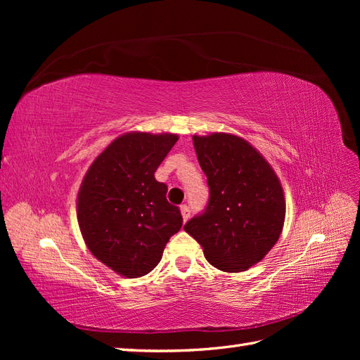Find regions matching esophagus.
Here are the masks:
<instances>
[{
    "mask_svg": "<svg viewBox=\"0 0 360 360\" xmlns=\"http://www.w3.org/2000/svg\"><path fill=\"white\" fill-rule=\"evenodd\" d=\"M180 210H181V216H183V221L186 222L189 217H191V209H189V205H186V204H183V205H180Z\"/></svg>",
    "mask_w": 360,
    "mask_h": 360,
    "instance_id": "34e87169",
    "label": "esophagus"
}]
</instances>
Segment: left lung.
Instances as JSON below:
<instances>
[{"label": "left lung", "mask_w": 360, "mask_h": 360, "mask_svg": "<svg viewBox=\"0 0 360 360\" xmlns=\"http://www.w3.org/2000/svg\"><path fill=\"white\" fill-rule=\"evenodd\" d=\"M209 184L204 212L184 225L212 266L243 271L275 246L285 200L275 171L248 141L230 134L193 138Z\"/></svg>", "instance_id": "1"}]
</instances>
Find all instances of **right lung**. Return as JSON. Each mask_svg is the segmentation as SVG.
<instances>
[{
    "mask_svg": "<svg viewBox=\"0 0 360 360\" xmlns=\"http://www.w3.org/2000/svg\"><path fill=\"white\" fill-rule=\"evenodd\" d=\"M179 136L126 134L91 163L78 193V224L91 254L126 278L153 270L183 225L155 172Z\"/></svg>",
    "mask_w": 360,
    "mask_h": 360,
    "instance_id": "right-lung-1",
    "label": "right lung"
}]
</instances>
